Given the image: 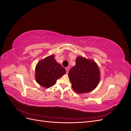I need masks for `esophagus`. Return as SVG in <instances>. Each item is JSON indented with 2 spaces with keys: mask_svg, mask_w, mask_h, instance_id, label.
I'll return each mask as SVG.
<instances>
[{
  "mask_svg": "<svg viewBox=\"0 0 131 131\" xmlns=\"http://www.w3.org/2000/svg\"><path fill=\"white\" fill-rule=\"evenodd\" d=\"M66 73H67V74H68V72H69V68H66Z\"/></svg>",
  "mask_w": 131,
  "mask_h": 131,
  "instance_id": "34e87169",
  "label": "esophagus"
}]
</instances>
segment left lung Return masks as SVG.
Segmentation results:
<instances>
[{"mask_svg":"<svg viewBox=\"0 0 131 131\" xmlns=\"http://www.w3.org/2000/svg\"><path fill=\"white\" fill-rule=\"evenodd\" d=\"M75 63L68 74L73 89L79 94L94 90L100 81V71L97 63L82 56L77 57Z\"/></svg>","mask_w":131,"mask_h":131,"instance_id":"1","label":"left lung"}]
</instances>
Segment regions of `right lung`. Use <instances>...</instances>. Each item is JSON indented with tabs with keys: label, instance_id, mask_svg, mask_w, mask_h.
Wrapping results in <instances>:
<instances>
[{
	"label": "right lung",
	"instance_id": "1",
	"mask_svg": "<svg viewBox=\"0 0 131 131\" xmlns=\"http://www.w3.org/2000/svg\"><path fill=\"white\" fill-rule=\"evenodd\" d=\"M66 73L64 68L57 63L51 54L38 62L35 67V80L38 84L49 88Z\"/></svg>",
	"mask_w": 131,
	"mask_h": 131
}]
</instances>
